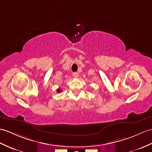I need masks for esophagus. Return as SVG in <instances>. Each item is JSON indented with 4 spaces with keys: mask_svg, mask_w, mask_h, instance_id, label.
<instances>
[{
    "mask_svg": "<svg viewBox=\"0 0 152 152\" xmlns=\"http://www.w3.org/2000/svg\"><path fill=\"white\" fill-rule=\"evenodd\" d=\"M72 75H73V76L75 77H78V73H77V72H74Z\"/></svg>",
    "mask_w": 152,
    "mask_h": 152,
    "instance_id": "obj_1",
    "label": "esophagus"
}]
</instances>
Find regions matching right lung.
Wrapping results in <instances>:
<instances>
[{"mask_svg":"<svg viewBox=\"0 0 152 152\" xmlns=\"http://www.w3.org/2000/svg\"><path fill=\"white\" fill-rule=\"evenodd\" d=\"M62 91L61 89H57V93H60V91Z\"/></svg>","mask_w":152,"mask_h":152,"instance_id":"right-lung-1","label":"right lung"}]
</instances>
